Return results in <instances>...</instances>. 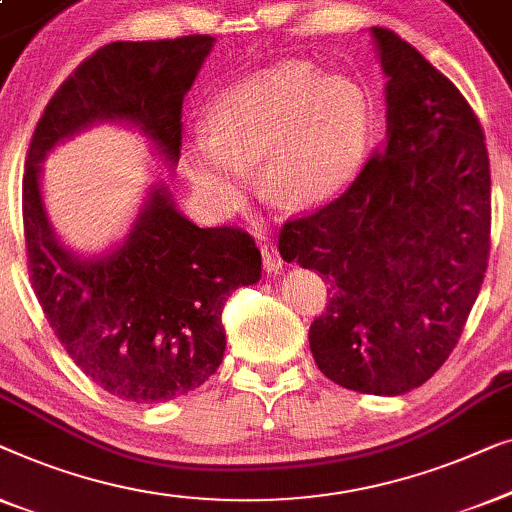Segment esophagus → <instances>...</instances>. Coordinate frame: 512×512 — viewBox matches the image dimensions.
<instances>
[{"instance_id": "esophagus-1", "label": "esophagus", "mask_w": 512, "mask_h": 512, "mask_svg": "<svg viewBox=\"0 0 512 512\" xmlns=\"http://www.w3.org/2000/svg\"><path fill=\"white\" fill-rule=\"evenodd\" d=\"M262 262H264V269L269 273H278L283 269V257H280L278 248L273 246L271 241L262 243Z\"/></svg>"}]
</instances>
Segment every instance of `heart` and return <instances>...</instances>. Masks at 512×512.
<instances>
[{"instance_id":"b5f03b06","label":"heart","mask_w":512,"mask_h":512,"mask_svg":"<svg viewBox=\"0 0 512 512\" xmlns=\"http://www.w3.org/2000/svg\"><path fill=\"white\" fill-rule=\"evenodd\" d=\"M208 122L211 132L183 143V164L213 211L243 204L259 160L266 197L306 211L357 178L371 139V102L350 78L283 60L220 92Z\"/></svg>"}]
</instances>
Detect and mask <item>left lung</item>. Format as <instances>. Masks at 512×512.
<instances>
[{"instance_id":"1","label":"left lung","mask_w":512,"mask_h":512,"mask_svg":"<svg viewBox=\"0 0 512 512\" xmlns=\"http://www.w3.org/2000/svg\"><path fill=\"white\" fill-rule=\"evenodd\" d=\"M385 143L336 201L285 222L280 257L320 271L327 311L308 343L336 385L399 397L450 357L489 255L492 181L480 122L408 41L371 27Z\"/></svg>"}]
</instances>
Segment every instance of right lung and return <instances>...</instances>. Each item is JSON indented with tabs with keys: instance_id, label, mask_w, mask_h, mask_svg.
<instances>
[{
	"instance_id": "obj_1",
	"label": "right lung",
	"mask_w": 512,
	"mask_h": 512,
	"mask_svg": "<svg viewBox=\"0 0 512 512\" xmlns=\"http://www.w3.org/2000/svg\"><path fill=\"white\" fill-rule=\"evenodd\" d=\"M213 43L194 34L99 48L50 99L27 153L23 222L34 292L76 366L125 401H171L218 371L227 345L222 306L236 287L262 278V255L241 229L187 220L164 183L148 187L118 243L78 253L48 218L43 162L81 132L120 125L174 169L183 99Z\"/></svg>"
}]
</instances>
